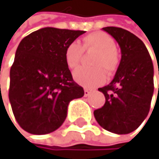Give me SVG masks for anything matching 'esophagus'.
<instances>
[{"mask_svg": "<svg viewBox=\"0 0 159 159\" xmlns=\"http://www.w3.org/2000/svg\"><path fill=\"white\" fill-rule=\"evenodd\" d=\"M84 91H85V96H89V95L91 93V90L89 89H85Z\"/></svg>", "mask_w": 159, "mask_h": 159, "instance_id": "esophagus-1", "label": "esophagus"}]
</instances>
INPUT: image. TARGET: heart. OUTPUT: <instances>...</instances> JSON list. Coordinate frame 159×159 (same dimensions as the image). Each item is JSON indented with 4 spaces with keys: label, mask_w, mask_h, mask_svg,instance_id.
<instances>
[{
    "label": "heart",
    "mask_w": 159,
    "mask_h": 159,
    "mask_svg": "<svg viewBox=\"0 0 159 159\" xmlns=\"http://www.w3.org/2000/svg\"><path fill=\"white\" fill-rule=\"evenodd\" d=\"M94 49L96 52L91 59L94 66H83L73 73L75 81L86 88H94L106 81L107 73H113L119 65V55L115 48L114 40L103 32H93L82 39V46L72 42L65 49V62L70 70H74L80 64L84 51ZM105 68V70H103Z\"/></svg>",
    "instance_id": "obj_1"
}]
</instances>
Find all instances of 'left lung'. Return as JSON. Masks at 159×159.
<instances>
[{"instance_id": "8db88e82", "label": "left lung", "mask_w": 159, "mask_h": 159, "mask_svg": "<svg viewBox=\"0 0 159 159\" xmlns=\"http://www.w3.org/2000/svg\"><path fill=\"white\" fill-rule=\"evenodd\" d=\"M102 29L118 43L121 61L113 80L98 89L106 102L93 114L105 130L117 134H130L149 113L154 93V66L144 43L134 34L115 26Z\"/></svg>"}]
</instances>
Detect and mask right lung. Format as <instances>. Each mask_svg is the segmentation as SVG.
I'll use <instances>...</instances> for the list:
<instances>
[{"mask_svg": "<svg viewBox=\"0 0 159 159\" xmlns=\"http://www.w3.org/2000/svg\"><path fill=\"white\" fill-rule=\"evenodd\" d=\"M82 30L44 27L25 37L10 69L8 97L22 129L32 134L56 131L69 103L84 95L65 62V49Z\"/></svg>", "mask_w": 159, "mask_h": 159, "instance_id": "add662e5", "label": "right lung"}]
</instances>
